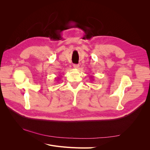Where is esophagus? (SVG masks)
Listing matches in <instances>:
<instances>
[{
  "label": "esophagus",
  "mask_w": 150,
  "mask_h": 150,
  "mask_svg": "<svg viewBox=\"0 0 150 150\" xmlns=\"http://www.w3.org/2000/svg\"><path fill=\"white\" fill-rule=\"evenodd\" d=\"M73 67L74 68H75V69H78V68H79V64H73Z\"/></svg>",
  "instance_id": "esophagus-1"
}]
</instances>
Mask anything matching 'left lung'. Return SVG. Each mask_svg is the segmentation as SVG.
<instances>
[{
  "label": "left lung",
  "instance_id": "1",
  "mask_svg": "<svg viewBox=\"0 0 150 150\" xmlns=\"http://www.w3.org/2000/svg\"><path fill=\"white\" fill-rule=\"evenodd\" d=\"M91 78H93V76H91Z\"/></svg>",
  "mask_w": 150,
  "mask_h": 150
}]
</instances>
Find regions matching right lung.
Listing matches in <instances>:
<instances>
[{"mask_svg": "<svg viewBox=\"0 0 150 150\" xmlns=\"http://www.w3.org/2000/svg\"><path fill=\"white\" fill-rule=\"evenodd\" d=\"M58 79H60V78H58Z\"/></svg>", "mask_w": 150, "mask_h": 150, "instance_id": "right-lung-1", "label": "right lung"}]
</instances>
